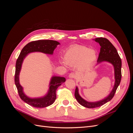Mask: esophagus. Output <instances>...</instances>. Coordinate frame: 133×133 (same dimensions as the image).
Wrapping results in <instances>:
<instances>
[{"mask_svg":"<svg viewBox=\"0 0 133 133\" xmlns=\"http://www.w3.org/2000/svg\"><path fill=\"white\" fill-rule=\"evenodd\" d=\"M76 74H75V73H70L69 75V78H71V79L75 78L76 77Z\"/></svg>","mask_w":133,"mask_h":133,"instance_id":"esophagus-1","label":"esophagus"}]
</instances>
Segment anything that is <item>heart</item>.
I'll return each instance as SVG.
<instances>
[{"label": "heart", "instance_id": "b5f03b06", "mask_svg": "<svg viewBox=\"0 0 133 133\" xmlns=\"http://www.w3.org/2000/svg\"><path fill=\"white\" fill-rule=\"evenodd\" d=\"M98 58V54L94 49H89L83 45H74L65 51L64 59L65 63L62 61L64 65H78L80 70H85L93 64Z\"/></svg>", "mask_w": 133, "mask_h": 133}]
</instances>
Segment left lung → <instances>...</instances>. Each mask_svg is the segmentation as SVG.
<instances>
[{
  "label": "left lung",
  "instance_id": "8db88e82",
  "mask_svg": "<svg viewBox=\"0 0 133 133\" xmlns=\"http://www.w3.org/2000/svg\"><path fill=\"white\" fill-rule=\"evenodd\" d=\"M99 44L100 50L96 65L103 62L111 64L114 67V85L110 94L104 99L98 102H91L87 101L80 95L78 87L76 86L75 91V97L78 103L82 106L88 108H94L102 106L112 99L115 92L119 85L122 78V60L116 48L108 39L104 38H97L93 39Z\"/></svg>",
  "mask_w": 133,
  "mask_h": 133
}]
</instances>
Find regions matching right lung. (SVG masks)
Listing matches in <instances>:
<instances>
[{"mask_svg": "<svg viewBox=\"0 0 133 133\" xmlns=\"http://www.w3.org/2000/svg\"><path fill=\"white\" fill-rule=\"evenodd\" d=\"M60 43L52 40H39L31 42L24 47L16 62L15 84L19 95L22 100L29 105L36 108H45L53 104L57 98L56 90L57 88L65 82V78L61 76L53 75L50 79L49 89L45 95L41 97L31 98L26 95L24 92L23 87L19 82V75L22 69L24 60L26 56L31 53L40 52L48 55H53L55 48Z\"/></svg>", "mask_w": 133, "mask_h": 133, "instance_id": "add662e5", "label": "right lung"}]
</instances>
